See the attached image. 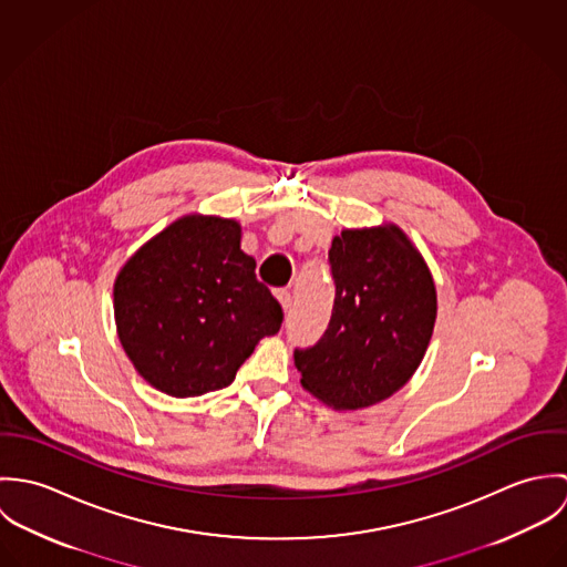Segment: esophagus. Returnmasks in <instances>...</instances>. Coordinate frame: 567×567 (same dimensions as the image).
Segmentation results:
<instances>
[{"label":"esophagus","mask_w":567,"mask_h":567,"mask_svg":"<svg viewBox=\"0 0 567 567\" xmlns=\"http://www.w3.org/2000/svg\"><path fill=\"white\" fill-rule=\"evenodd\" d=\"M275 295H277V301L281 303L284 312H288V310H290V306H292V297H290V292H288V290H277Z\"/></svg>","instance_id":"34e87169"}]
</instances>
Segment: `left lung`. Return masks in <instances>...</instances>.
Masks as SVG:
<instances>
[{"instance_id":"8db88e82","label":"left lung","mask_w":567,"mask_h":567,"mask_svg":"<svg viewBox=\"0 0 567 567\" xmlns=\"http://www.w3.org/2000/svg\"><path fill=\"white\" fill-rule=\"evenodd\" d=\"M336 299L323 338L295 351L301 386L333 410L398 393L419 369L436 321L432 272L404 231L344 229L329 248Z\"/></svg>"}]
</instances>
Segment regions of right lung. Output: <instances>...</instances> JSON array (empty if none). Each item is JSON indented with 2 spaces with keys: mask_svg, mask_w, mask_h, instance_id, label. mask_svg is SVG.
<instances>
[{
  "mask_svg": "<svg viewBox=\"0 0 567 567\" xmlns=\"http://www.w3.org/2000/svg\"><path fill=\"white\" fill-rule=\"evenodd\" d=\"M234 218L187 214L140 246L113 284L117 338L137 373L169 398L229 386L284 312L255 277Z\"/></svg>",
  "mask_w": 567,
  "mask_h": 567,
  "instance_id": "obj_1",
  "label": "right lung"
}]
</instances>
